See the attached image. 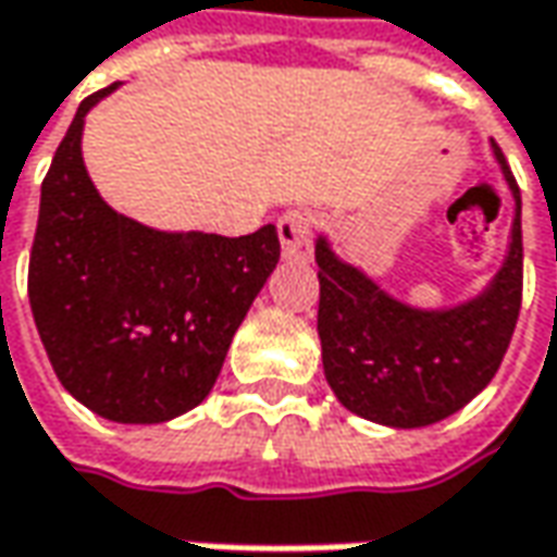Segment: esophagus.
Wrapping results in <instances>:
<instances>
[{
  "label": "esophagus",
  "mask_w": 557,
  "mask_h": 557,
  "mask_svg": "<svg viewBox=\"0 0 557 557\" xmlns=\"http://www.w3.org/2000/svg\"><path fill=\"white\" fill-rule=\"evenodd\" d=\"M278 238H282V257L294 263L312 260V214L304 208H294L278 220Z\"/></svg>",
  "instance_id": "obj_1"
}]
</instances>
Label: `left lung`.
Instances as JSON below:
<instances>
[{
	"instance_id": "obj_1",
	"label": "left lung",
	"mask_w": 557,
	"mask_h": 557,
	"mask_svg": "<svg viewBox=\"0 0 557 557\" xmlns=\"http://www.w3.org/2000/svg\"><path fill=\"white\" fill-rule=\"evenodd\" d=\"M494 159L515 201L503 267L481 294L444 309L401 304L368 272L315 242L319 337L327 386L339 405L392 429L432 426L466 408L509 349L521 309V196L503 152Z\"/></svg>"
}]
</instances>
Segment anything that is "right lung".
<instances>
[{
	"instance_id": "obj_1",
	"label": "right lung",
	"mask_w": 557,
	"mask_h": 557,
	"mask_svg": "<svg viewBox=\"0 0 557 557\" xmlns=\"http://www.w3.org/2000/svg\"><path fill=\"white\" fill-rule=\"evenodd\" d=\"M85 97L42 181L29 309L54 374L113 423H168L208 398L253 297L278 263L275 226L165 233L113 211L82 159Z\"/></svg>"
}]
</instances>
